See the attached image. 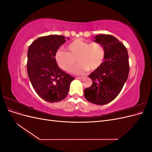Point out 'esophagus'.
<instances>
[{
  "instance_id": "obj_1",
  "label": "esophagus",
  "mask_w": 152,
  "mask_h": 152,
  "mask_svg": "<svg viewBox=\"0 0 152 152\" xmlns=\"http://www.w3.org/2000/svg\"><path fill=\"white\" fill-rule=\"evenodd\" d=\"M76 79H84V77H77Z\"/></svg>"
}]
</instances>
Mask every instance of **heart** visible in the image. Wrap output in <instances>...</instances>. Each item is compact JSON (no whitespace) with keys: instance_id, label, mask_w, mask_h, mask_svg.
<instances>
[{"instance_id":"b5f03b06","label":"heart","mask_w":152,"mask_h":152,"mask_svg":"<svg viewBox=\"0 0 152 152\" xmlns=\"http://www.w3.org/2000/svg\"><path fill=\"white\" fill-rule=\"evenodd\" d=\"M68 52L59 50L56 54V60L59 66L67 72H72L77 60L80 63L73 73L82 75L89 70L98 68L103 61L104 49L98 42H91L77 39L67 45Z\"/></svg>"}]
</instances>
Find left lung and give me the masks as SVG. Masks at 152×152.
<instances>
[{
	"label": "left lung",
	"mask_w": 152,
	"mask_h": 152,
	"mask_svg": "<svg viewBox=\"0 0 152 152\" xmlns=\"http://www.w3.org/2000/svg\"><path fill=\"white\" fill-rule=\"evenodd\" d=\"M94 39L104 49V61L88 76L93 84L84 93L88 102L103 105L117 97L127 81L129 72V56L126 48L112 35L99 34Z\"/></svg>",
	"instance_id": "8db88e82"
}]
</instances>
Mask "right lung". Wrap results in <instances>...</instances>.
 <instances>
[{"instance_id": "1", "label": "right lung", "mask_w": 152, "mask_h": 152, "mask_svg": "<svg viewBox=\"0 0 152 152\" xmlns=\"http://www.w3.org/2000/svg\"><path fill=\"white\" fill-rule=\"evenodd\" d=\"M65 39L57 35L40 37L28 50L27 72L31 84L40 97L49 103L65 99L75 79L62 70L56 61L57 50Z\"/></svg>"}]
</instances>
